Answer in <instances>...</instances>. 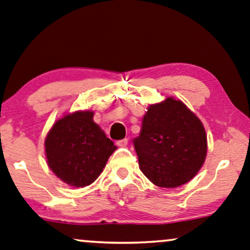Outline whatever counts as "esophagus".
Segmentation results:
<instances>
[{"mask_svg":"<svg viewBox=\"0 0 250 250\" xmlns=\"http://www.w3.org/2000/svg\"><path fill=\"white\" fill-rule=\"evenodd\" d=\"M117 145L119 147H126V145H128V139L125 138V139L119 140V141H117Z\"/></svg>","mask_w":250,"mask_h":250,"instance_id":"34e87169","label":"esophagus"}]
</instances>
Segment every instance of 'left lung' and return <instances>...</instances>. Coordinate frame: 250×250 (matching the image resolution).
Listing matches in <instances>:
<instances>
[{
    "mask_svg": "<svg viewBox=\"0 0 250 250\" xmlns=\"http://www.w3.org/2000/svg\"><path fill=\"white\" fill-rule=\"evenodd\" d=\"M133 146L145 176L159 188H174L203 166L208 140L200 119L180 100L167 98L148 106Z\"/></svg>",
    "mask_w": 250,
    "mask_h": 250,
    "instance_id": "1",
    "label": "left lung"
}]
</instances>
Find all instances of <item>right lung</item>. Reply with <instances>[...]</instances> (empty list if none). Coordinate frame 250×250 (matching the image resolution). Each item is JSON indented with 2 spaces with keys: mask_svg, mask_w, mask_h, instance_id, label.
Segmentation results:
<instances>
[{
  "mask_svg": "<svg viewBox=\"0 0 250 250\" xmlns=\"http://www.w3.org/2000/svg\"><path fill=\"white\" fill-rule=\"evenodd\" d=\"M93 117V111L65 114L55 122L44 139L49 168L59 180L74 188L92 184L117 149Z\"/></svg>",
  "mask_w": 250,
  "mask_h": 250,
  "instance_id": "1",
  "label": "right lung"
}]
</instances>
